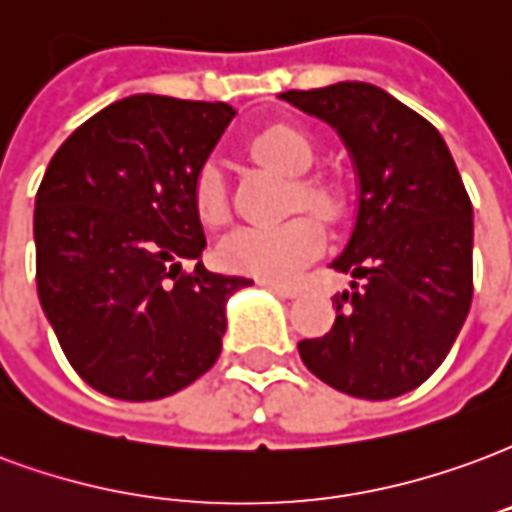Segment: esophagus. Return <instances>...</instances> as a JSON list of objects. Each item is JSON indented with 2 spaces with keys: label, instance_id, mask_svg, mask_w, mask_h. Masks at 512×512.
<instances>
[{
  "label": "esophagus",
  "instance_id": "1",
  "mask_svg": "<svg viewBox=\"0 0 512 512\" xmlns=\"http://www.w3.org/2000/svg\"><path fill=\"white\" fill-rule=\"evenodd\" d=\"M260 285L268 287L271 293L285 295V298H295V295H298V287H293V285H279V282H268V279H260Z\"/></svg>",
  "mask_w": 512,
  "mask_h": 512
}]
</instances>
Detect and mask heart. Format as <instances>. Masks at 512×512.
<instances>
[{
    "instance_id": "1",
    "label": "heart",
    "mask_w": 512,
    "mask_h": 512,
    "mask_svg": "<svg viewBox=\"0 0 512 512\" xmlns=\"http://www.w3.org/2000/svg\"><path fill=\"white\" fill-rule=\"evenodd\" d=\"M249 149L257 160L282 170L293 179V208L314 211L317 217L336 219L342 211V189L325 173H306L314 165V143L293 124H271L257 132ZM192 200L203 225L222 227L230 219V203L222 170L214 162L200 165L192 181ZM323 225L309 214L274 227H241L217 249L219 263L238 274H252L268 282L293 279L301 268L320 255Z\"/></svg>"
}]
</instances>
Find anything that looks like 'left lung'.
<instances>
[{"mask_svg": "<svg viewBox=\"0 0 512 512\" xmlns=\"http://www.w3.org/2000/svg\"><path fill=\"white\" fill-rule=\"evenodd\" d=\"M350 149L361 200L333 268L331 331L298 342L306 369L358 399H393L445 361L472 304V203L437 127L380 86L344 81L285 92Z\"/></svg>", "mask_w": 512, "mask_h": 512, "instance_id": "left-lung-1", "label": "left lung"}]
</instances>
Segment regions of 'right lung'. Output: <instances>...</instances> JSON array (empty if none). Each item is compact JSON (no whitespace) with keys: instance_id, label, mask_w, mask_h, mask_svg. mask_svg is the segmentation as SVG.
<instances>
[{"instance_id":"right-lung-1","label":"right lung","mask_w":512,"mask_h":512,"mask_svg":"<svg viewBox=\"0 0 512 512\" xmlns=\"http://www.w3.org/2000/svg\"><path fill=\"white\" fill-rule=\"evenodd\" d=\"M236 111L135 94L94 113L48 162L34 200L37 295L94 391L154 401L217 363L244 276L211 274L192 181Z\"/></svg>"}]
</instances>
